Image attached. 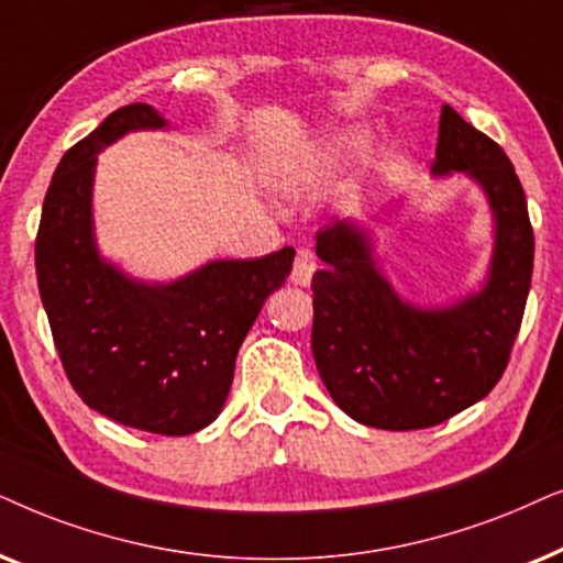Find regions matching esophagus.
Returning <instances> with one entry per match:
<instances>
[{
    "label": "esophagus",
    "mask_w": 563,
    "mask_h": 563,
    "mask_svg": "<svg viewBox=\"0 0 563 563\" xmlns=\"http://www.w3.org/2000/svg\"><path fill=\"white\" fill-rule=\"evenodd\" d=\"M313 269H317V257H313V252L311 250H298L296 262H294V273H290V280H294L296 286L306 288L311 283Z\"/></svg>",
    "instance_id": "34e87169"
}]
</instances>
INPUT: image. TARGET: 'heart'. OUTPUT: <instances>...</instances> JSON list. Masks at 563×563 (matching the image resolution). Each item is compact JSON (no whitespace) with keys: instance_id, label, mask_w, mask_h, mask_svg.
<instances>
[{"instance_id":"heart-1","label":"heart","mask_w":563,"mask_h":563,"mask_svg":"<svg viewBox=\"0 0 563 563\" xmlns=\"http://www.w3.org/2000/svg\"><path fill=\"white\" fill-rule=\"evenodd\" d=\"M355 144H357L355 136L342 133V136H336L334 141H329V144L321 146L319 152H313L309 156H303V159L290 162V164H286V167L277 169L275 185L280 187L283 192L309 190V187L317 183L319 177H324L327 172H332L336 164H340L344 156L355 148Z\"/></svg>"}]
</instances>
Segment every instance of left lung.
I'll use <instances>...</instances> for the list:
<instances>
[{"label": "left lung", "mask_w": 563, "mask_h": 563, "mask_svg": "<svg viewBox=\"0 0 563 563\" xmlns=\"http://www.w3.org/2000/svg\"><path fill=\"white\" fill-rule=\"evenodd\" d=\"M476 179L494 216L478 294L438 309L404 301L373 260L368 231L336 221L317 234L311 350L344 415L378 430L445 422L497 386L520 332L533 275V227L512 162L451 104L440 112L432 175Z\"/></svg>", "instance_id": "obj_1"}]
</instances>
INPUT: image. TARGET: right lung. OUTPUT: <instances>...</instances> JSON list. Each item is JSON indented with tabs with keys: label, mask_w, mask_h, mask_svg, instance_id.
Listing matches in <instances>:
<instances>
[{
	"label": "right lung",
	"mask_w": 563,
	"mask_h": 563,
	"mask_svg": "<svg viewBox=\"0 0 563 563\" xmlns=\"http://www.w3.org/2000/svg\"><path fill=\"white\" fill-rule=\"evenodd\" d=\"M167 129L152 104L118 108L62 156L43 200L35 273L58 357L89 409L154 434H192L221 415L236 352L296 252L213 260L144 283L102 260L92 227L97 154L131 131Z\"/></svg>",
	"instance_id": "1"
}]
</instances>
